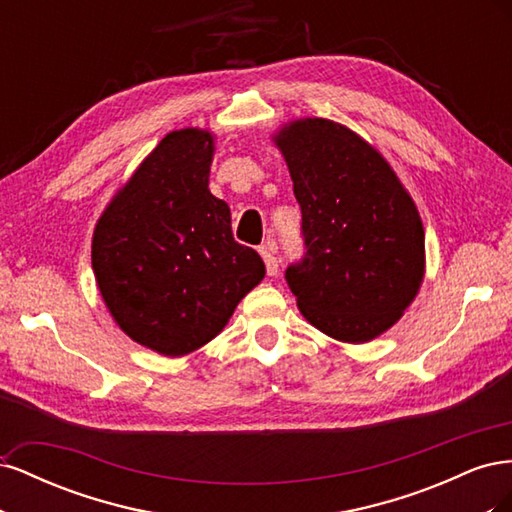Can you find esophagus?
I'll return each mask as SVG.
<instances>
[{
	"label": "esophagus",
	"instance_id": "1",
	"mask_svg": "<svg viewBox=\"0 0 512 512\" xmlns=\"http://www.w3.org/2000/svg\"><path fill=\"white\" fill-rule=\"evenodd\" d=\"M275 250H277V245H275L273 239H267L265 243L260 245V250H258L260 256H262V260H265L267 275H277V271H280V260H277Z\"/></svg>",
	"mask_w": 512,
	"mask_h": 512
}]
</instances>
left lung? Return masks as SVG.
Returning a JSON list of instances; mask_svg holds the SVG:
<instances>
[{"mask_svg":"<svg viewBox=\"0 0 512 512\" xmlns=\"http://www.w3.org/2000/svg\"><path fill=\"white\" fill-rule=\"evenodd\" d=\"M301 205L305 256L286 282L309 324L339 342L378 337L414 301L425 230L380 153L342 123L297 119L275 134Z\"/></svg>","mask_w":512,"mask_h":512,"instance_id":"1","label":"left lung"}]
</instances>
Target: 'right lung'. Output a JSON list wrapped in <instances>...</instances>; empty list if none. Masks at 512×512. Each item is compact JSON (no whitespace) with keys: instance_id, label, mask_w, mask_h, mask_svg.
<instances>
[{"instance_id":"1","label":"right lung","mask_w":512,"mask_h":512,"mask_svg":"<svg viewBox=\"0 0 512 512\" xmlns=\"http://www.w3.org/2000/svg\"><path fill=\"white\" fill-rule=\"evenodd\" d=\"M213 136L166 134L100 215L91 267L108 312L136 344L181 356L218 335L265 277L232 239L230 209L209 192Z\"/></svg>"}]
</instances>
